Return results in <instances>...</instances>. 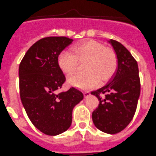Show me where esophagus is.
Masks as SVG:
<instances>
[{"mask_svg": "<svg viewBox=\"0 0 156 156\" xmlns=\"http://www.w3.org/2000/svg\"><path fill=\"white\" fill-rule=\"evenodd\" d=\"M84 96H85V97H88L89 96H90V92H84Z\"/></svg>", "mask_w": 156, "mask_h": 156, "instance_id": "esophagus-1", "label": "esophagus"}]
</instances>
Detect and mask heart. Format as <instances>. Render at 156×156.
Wrapping results in <instances>:
<instances>
[{"label":"heart","instance_id":"b5f03b06","mask_svg":"<svg viewBox=\"0 0 156 156\" xmlns=\"http://www.w3.org/2000/svg\"><path fill=\"white\" fill-rule=\"evenodd\" d=\"M77 60H87L86 73L71 76L69 84L84 90L95 88L100 81L104 83L112 76L117 67L115 53L100 43L87 41L72 48V52L63 50L57 58L59 67L63 73L71 76L77 68Z\"/></svg>","mask_w":156,"mask_h":156}]
</instances>
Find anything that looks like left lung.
I'll return each instance as SVG.
<instances>
[{
  "mask_svg": "<svg viewBox=\"0 0 156 156\" xmlns=\"http://www.w3.org/2000/svg\"><path fill=\"white\" fill-rule=\"evenodd\" d=\"M108 42L116 55L117 68L106 85L91 93L99 100L92 118L98 129L115 134L123 130L134 116L140 95V80L138 63L130 52L118 41Z\"/></svg>",
  "mask_w": 156,
  "mask_h": 156,
  "instance_id": "obj_1",
  "label": "left lung"
}]
</instances>
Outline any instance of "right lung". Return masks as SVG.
<instances>
[{"label": "right lung", "mask_w": 156, "mask_h": 156, "mask_svg": "<svg viewBox=\"0 0 156 156\" xmlns=\"http://www.w3.org/2000/svg\"><path fill=\"white\" fill-rule=\"evenodd\" d=\"M73 41L66 37L41 39L30 47L19 66L22 104L34 126L48 136L61 134L70 127L73 109L84 97L74 87L57 92L66 80L57 58Z\"/></svg>", "instance_id": "obj_1"}]
</instances>
